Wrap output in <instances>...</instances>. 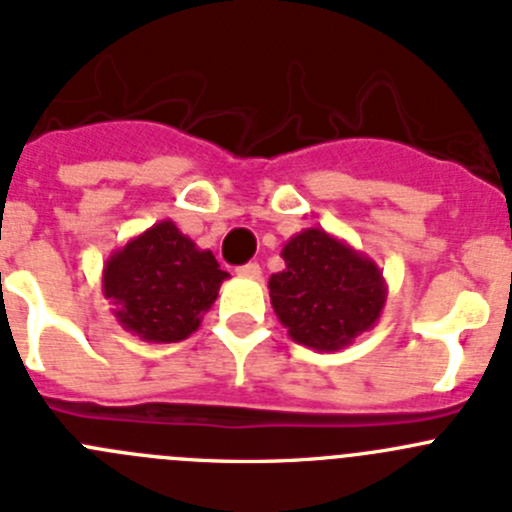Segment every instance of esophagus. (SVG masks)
Listing matches in <instances>:
<instances>
[{
  "label": "esophagus",
  "instance_id": "obj_1",
  "mask_svg": "<svg viewBox=\"0 0 512 512\" xmlns=\"http://www.w3.org/2000/svg\"><path fill=\"white\" fill-rule=\"evenodd\" d=\"M236 274L243 276V279H259V276H261V266L256 264V261H248V264L238 266Z\"/></svg>",
  "mask_w": 512,
  "mask_h": 512
}]
</instances>
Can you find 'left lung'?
Segmentation results:
<instances>
[{"label":"left lung","instance_id":"left-lung-1","mask_svg":"<svg viewBox=\"0 0 512 512\" xmlns=\"http://www.w3.org/2000/svg\"><path fill=\"white\" fill-rule=\"evenodd\" d=\"M281 259L287 269L271 274L269 297L294 342L337 353L381 320L386 276L348 241L322 228H304L284 243Z\"/></svg>","mask_w":512,"mask_h":512}]
</instances>
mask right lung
<instances>
[{"label": "right lung", "mask_w": 512, "mask_h": 512, "mask_svg": "<svg viewBox=\"0 0 512 512\" xmlns=\"http://www.w3.org/2000/svg\"><path fill=\"white\" fill-rule=\"evenodd\" d=\"M225 279L213 251L167 218L111 253L101 292L126 332L144 342H180L198 330Z\"/></svg>", "instance_id": "add662e5"}]
</instances>
